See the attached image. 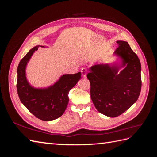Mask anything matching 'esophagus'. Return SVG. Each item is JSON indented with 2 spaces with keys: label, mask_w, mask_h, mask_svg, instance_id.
<instances>
[{
  "label": "esophagus",
  "mask_w": 157,
  "mask_h": 157,
  "mask_svg": "<svg viewBox=\"0 0 157 157\" xmlns=\"http://www.w3.org/2000/svg\"><path fill=\"white\" fill-rule=\"evenodd\" d=\"M82 73V75L83 77H86V74H87V69L86 67H82L81 68V70H80Z\"/></svg>",
  "instance_id": "34e87169"
}]
</instances>
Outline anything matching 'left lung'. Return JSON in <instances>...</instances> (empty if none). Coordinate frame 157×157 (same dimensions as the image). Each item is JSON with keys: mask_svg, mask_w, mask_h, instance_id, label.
<instances>
[{"mask_svg": "<svg viewBox=\"0 0 157 157\" xmlns=\"http://www.w3.org/2000/svg\"><path fill=\"white\" fill-rule=\"evenodd\" d=\"M115 54L121 57V66L98 64L90 69L87 78L90 96L97 110L117 117L128 110L139 98L141 88V63L127 42L118 40ZM125 68L118 74L121 67Z\"/></svg>", "mask_w": 157, "mask_h": 157, "instance_id": "left-lung-1", "label": "left lung"}]
</instances>
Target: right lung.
I'll return each mask as SVG.
<instances>
[{"label":"right lung","instance_id":"right-lung-1","mask_svg":"<svg viewBox=\"0 0 157 157\" xmlns=\"http://www.w3.org/2000/svg\"><path fill=\"white\" fill-rule=\"evenodd\" d=\"M38 46L27 52L17 67V91L20 101L36 118L44 121L55 120L63 115L69 102L68 94L81 77V73L61 76L52 86L44 89L31 87L25 77V67Z\"/></svg>","mask_w":157,"mask_h":157}]
</instances>
